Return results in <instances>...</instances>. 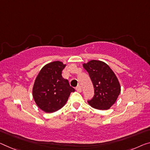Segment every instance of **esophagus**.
<instances>
[{
	"mask_svg": "<svg viewBox=\"0 0 150 150\" xmlns=\"http://www.w3.org/2000/svg\"><path fill=\"white\" fill-rule=\"evenodd\" d=\"M76 91L78 92V93H80V92L82 91V88H81V86H78L76 88Z\"/></svg>",
	"mask_w": 150,
	"mask_h": 150,
	"instance_id": "1",
	"label": "esophagus"
}]
</instances>
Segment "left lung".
I'll return each instance as SVG.
<instances>
[{
	"mask_svg": "<svg viewBox=\"0 0 150 150\" xmlns=\"http://www.w3.org/2000/svg\"><path fill=\"white\" fill-rule=\"evenodd\" d=\"M83 67L88 72L94 88V95L88 104L98 110L110 109L121 93L120 84L113 71L99 60L89 61Z\"/></svg>",
	"mask_w": 150,
	"mask_h": 150,
	"instance_id": "1",
	"label": "left lung"
}]
</instances>
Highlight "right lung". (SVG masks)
<instances>
[{
    "label": "right lung",
    "instance_id": "right-lung-1",
    "mask_svg": "<svg viewBox=\"0 0 150 150\" xmlns=\"http://www.w3.org/2000/svg\"><path fill=\"white\" fill-rule=\"evenodd\" d=\"M66 64L56 61L41 68L34 82L33 97L39 108L45 112H54L63 107L72 92L68 80L62 77Z\"/></svg>",
    "mask_w": 150,
    "mask_h": 150
}]
</instances>
